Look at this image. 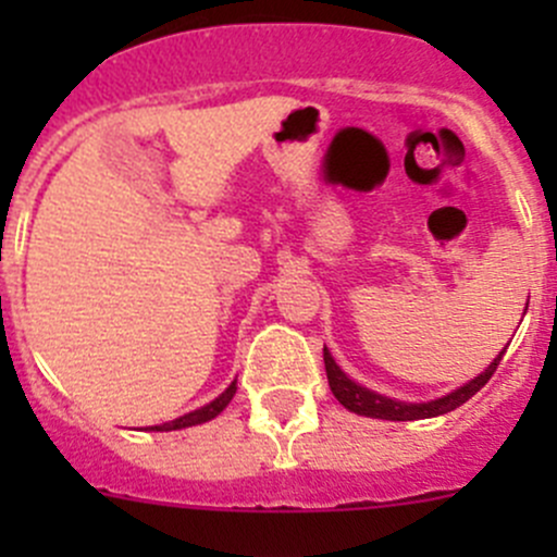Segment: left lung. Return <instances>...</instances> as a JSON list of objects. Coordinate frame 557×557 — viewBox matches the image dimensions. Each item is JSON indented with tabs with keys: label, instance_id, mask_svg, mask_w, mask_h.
<instances>
[{
	"label": "left lung",
	"instance_id": "obj_1",
	"mask_svg": "<svg viewBox=\"0 0 557 557\" xmlns=\"http://www.w3.org/2000/svg\"><path fill=\"white\" fill-rule=\"evenodd\" d=\"M504 352H507V347L493 358L491 367H487L485 372H480L466 385L455 387V391L447 393V396L434 398V401H420V404L398 401V398H387L383 393L358 385L356 380H350L339 367H336L329 347H323V363H325V374H329L331 393H334L336 401H339L345 409H350V412L363 414V418H377V420H425V418H436V414L453 412V409H458L460 404L469 401V398L493 377V372L498 369V361H502Z\"/></svg>",
	"mask_w": 557,
	"mask_h": 557
}]
</instances>
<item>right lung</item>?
Wrapping results in <instances>:
<instances>
[{"mask_svg": "<svg viewBox=\"0 0 557 557\" xmlns=\"http://www.w3.org/2000/svg\"><path fill=\"white\" fill-rule=\"evenodd\" d=\"M234 393H237V380H234V383L228 385L226 391L221 393V396L212 398L210 404H205V407L194 409V412L183 414V418H174V420H170V423L150 425L148 431H180V429H190V425H201V423H207V420L218 418V414H221L223 409L228 407V401H232V398H234Z\"/></svg>", "mask_w": 557, "mask_h": 557, "instance_id": "right-lung-1", "label": "right lung"}]
</instances>
